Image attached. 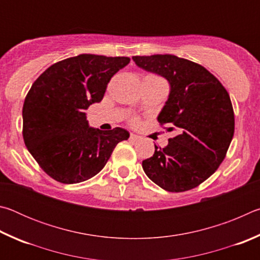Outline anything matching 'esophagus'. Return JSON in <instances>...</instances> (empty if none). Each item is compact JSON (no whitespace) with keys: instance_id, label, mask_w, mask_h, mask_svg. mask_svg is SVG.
Returning a JSON list of instances; mask_svg holds the SVG:
<instances>
[{"instance_id":"1","label":"esophagus","mask_w":260,"mask_h":260,"mask_svg":"<svg viewBox=\"0 0 260 260\" xmlns=\"http://www.w3.org/2000/svg\"><path fill=\"white\" fill-rule=\"evenodd\" d=\"M141 138L139 135H136V134H133L132 133L131 135H129V140H132V141H138V140H140Z\"/></svg>"}]
</instances>
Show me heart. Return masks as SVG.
<instances>
[{"instance_id": "b5f03b06", "label": "heart", "mask_w": 260, "mask_h": 260, "mask_svg": "<svg viewBox=\"0 0 260 260\" xmlns=\"http://www.w3.org/2000/svg\"><path fill=\"white\" fill-rule=\"evenodd\" d=\"M132 124H138V119H132Z\"/></svg>"}]
</instances>
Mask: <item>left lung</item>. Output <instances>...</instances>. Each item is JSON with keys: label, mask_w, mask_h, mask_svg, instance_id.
<instances>
[{"label": "left lung", "mask_w": 260, "mask_h": 260, "mask_svg": "<svg viewBox=\"0 0 260 260\" xmlns=\"http://www.w3.org/2000/svg\"><path fill=\"white\" fill-rule=\"evenodd\" d=\"M133 60L169 81V99L157 119L177 132L166 147L155 146L152 157L142 161L144 173L167 191L190 190L225 159L235 127L230 95L212 73L191 60L169 54Z\"/></svg>", "instance_id": "1"}]
</instances>
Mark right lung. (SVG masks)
<instances>
[{
  "label": "right lung",
  "instance_id": "right-lung-1",
  "mask_svg": "<svg viewBox=\"0 0 260 260\" xmlns=\"http://www.w3.org/2000/svg\"><path fill=\"white\" fill-rule=\"evenodd\" d=\"M128 57L82 54L48 68L23 107L25 146L41 169L61 183H79L103 169L113 149L129 138L124 128L88 125L86 110L102 101L111 78Z\"/></svg>",
  "mask_w": 260,
  "mask_h": 260
}]
</instances>
